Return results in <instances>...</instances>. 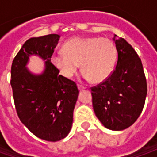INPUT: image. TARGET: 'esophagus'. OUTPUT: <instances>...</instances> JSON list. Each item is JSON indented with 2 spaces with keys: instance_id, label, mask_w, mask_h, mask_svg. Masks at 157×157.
I'll list each match as a JSON object with an SVG mask.
<instances>
[{
  "instance_id": "obj_1",
  "label": "esophagus",
  "mask_w": 157,
  "mask_h": 157,
  "mask_svg": "<svg viewBox=\"0 0 157 157\" xmlns=\"http://www.w3.org/2000/svg\"><path fill=\"white\" fill-rule=\"evenodd\" d=\"M78 88L79 90H84V89H86V86H82V85H78Z\"/></svg>"
}]
</instances>
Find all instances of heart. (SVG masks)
Segmentation results:
<instances>
[{
    "instance_id": "heart-1",
    "label": "heart",
    "mask_w": 157,
    "mask_h": 157,
    "mask_svg": "<svg viewBox=\"0 0 157 157\" xmlns=\"http://www.w3.org/2000/svg\"><path fill=\"white\" fill-rule=\"evenodd\" d=\"M63 54L52 57L60 73L71 78L81 65L83 77L94 83L104 81L113 72L117 50L111 40L100 37H74L63 45Z\"/></svg>"
}]
</instances>
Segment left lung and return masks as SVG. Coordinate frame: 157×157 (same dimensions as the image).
I'll use <instances>...</instances> for the list:
<instances>
[{"mask_svg":"<svg viewBox=\"0 0 157 157\" xmlns=\"http://www.w3.org/2000/svg\"><path fill=\"white\" fill-rule=\"evenodd\" d=\"M118 52L115 69L99 85L91 87L97 118L106 128H128L140 116L147 96V80L142 61L134 48L114 35Z\"/></svg>","mask_w":157,"mask_h":157,"instance_id":"1","label":"left lung"}]
</instances>
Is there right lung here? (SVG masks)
I'll list each match as a JSON object with an SVG mask.
<instances>
[{"mask_svg":"<svg viewBox=\"0 0 157 157\" xmlns=\"http://www.w3.org/2000/svg\"><path fill=\"white\" fill-rule=\"evenodd\" d=\"M58 40L57 34L27 40L11 66L10 85L17 115L33 135L48 142L60 141L69 134L79 93L75 82L59 75L51 62ZM30 55L46 60L42 75H34L25 67Z\"/></svg>","mask_w":157,"mask_h":157,"instance_id":"add662e5","label":"right lung"}]
</instances>
